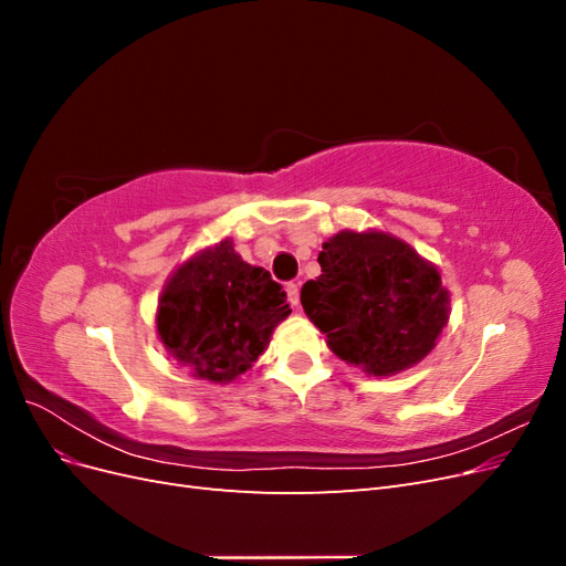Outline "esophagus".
Listing matches in <instances>:
<instances>
[{
    "label": "esophagus",
    "mask_w": 566,
    "mask_h": 566,
    "mask_svg": "<svg viewBox=\"0 0 566 566\" xmlns=\"http://www.w3.org/2000/svg\"><path fill=\"white\" fill-rule=\"evenodd\" d=\"M287 300H290V304H293V306H297L300 304V283H287Z\"/></svg>",
    "instance_id": "obj_1"
}]
</instances>
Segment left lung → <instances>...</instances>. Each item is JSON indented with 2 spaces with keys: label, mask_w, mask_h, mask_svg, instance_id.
<instances>
[{
  "label": "left lung",
  "mask_w": 566,
  "mask_h": 566,
  "mask_svg": "<svg viewBox=\"0 0 566 566\" xmlns=\"http://www.w3.org/2000/svg\"><path fill=\"white\" fill-rule=\"evenodd\" d=\"M318 264L300 300L342 361L382 378L432 352L449 293L418 252L387 233L342 231L323 243Z\"/></svg>",
  "instance_id": "left-lung-1"
}]
</instances>
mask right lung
<instances>
[{"mask_svg":"<svg viewBox=\"0 0 566 566\" xmlns=\"http://www.w3.org/2000/svg\"><path fill=\"white\" fill-rule=\"evenodd\" d=\"M285 290L262 266H250L231 241L193 256L163 290V345L196 378L229 382L245 373L290 314Z\"/></svg>","mask_w":566,"mask_h":566,"instance_id":"obj_1","label":"right lung"}]
</instances>
